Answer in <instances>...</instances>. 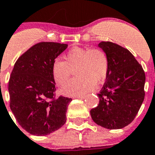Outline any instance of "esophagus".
I'll use <instances>...</instances> for the list:
<instances>
[{
  "instance_id": "esophagus-1",
  "label": "esophagus",
  "mask_w": 155,
  "mask_h": 155,
  "mask_svg": "<svg viewBox=\"0 0 155 155\" xmlns=\"http://www.w3.org/2000/svg\"><path fill=\"white\" fill-rule=\"evenodd\" d=\"M86 96L85 95H77V96H75V97H73V98H81V99H84V97H85Z\"/></svg>"
}]
</instances>
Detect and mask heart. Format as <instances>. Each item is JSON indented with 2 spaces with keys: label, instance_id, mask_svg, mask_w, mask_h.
<instances>
[{
  "label": "heart",
  "instance_id": "1",
  "mask_svg": "<svg viewBox=\"0 0 155 155\" xmlns=\"http://www.w3.org/2000/svg\"><path fill=\"white\" fill-rule=\"evenodd\" d=\"M109 58L104 50L98 48L74 47L64 56V61H54L52 74L59 86L68 81L73 71L77 77L68 83L62 89L64 94L75 96L91 91L95 84H102L109 71Z\"/></svg>",
  "mask_w": 155,
  "mask_h": 155
}]
</instances>
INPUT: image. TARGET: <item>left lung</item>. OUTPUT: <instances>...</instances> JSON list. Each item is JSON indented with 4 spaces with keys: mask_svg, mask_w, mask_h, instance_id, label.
<instances>
[{
    "mask_svg": "<svg viewBox=\"0 0 155 155\" xmlns=\"http://www.w3.org/2000/svg\"><path fill=\"white\" fill-rule=\"evenodd\" d=\"M98 46L109 58L106 80L97 96L99 103L91 110L98 125L119 129L132 122L143 102L145 72L132 53L112 41H101Z\"/></svg>",
    "mask_w": 155,
    "mask_h": 155,
    "instance_id": "left-lung-1",
    "label": "left lung"
}]
</instances>
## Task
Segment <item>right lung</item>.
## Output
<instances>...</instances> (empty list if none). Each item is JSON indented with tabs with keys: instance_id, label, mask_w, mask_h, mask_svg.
<instances>
[{
	"instance_id": "obj_1",
	"label": "right lung",
	"mask_w": 155,
	"mask_h": 155,
	"mask_svg": "<svg viewBox=\"0 0 155 155\" xmlns=\"http://www.w3.org/2000/svg\"><path fill=\"white\" fill-rule=\"evenodd\" d=\"M67 44L41 41L15 62L9 78L10 109L23 129L46 136L61 128L71 98L56 97L52 66Z\"/></svg>"
}]
</instances>
